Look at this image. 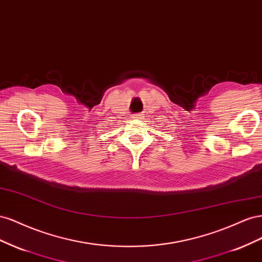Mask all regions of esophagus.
<instances>
[{
	"label": "esophagus",
	"mask_w": 262,
	"mask_h": 262,
	"mask_svg": "<svg viewBox=\"0 0 262 262\" xmlns=\"http://www.w3.org/2000/svg\"><path fill=\"white\" fill-rule=\"evenodd\" d=\"M133 118H134V119H138V120H142V119H144V115H142V114H136V115H133Z\"/></svg>",
	"instance_id": "34e87169"
}]
</instances>
